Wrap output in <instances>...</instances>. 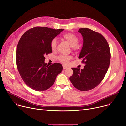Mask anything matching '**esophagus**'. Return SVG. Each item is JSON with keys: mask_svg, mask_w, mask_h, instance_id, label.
<instances>
[{"mask_svg": "<svg viewBox=\"0 0 126 126\" xmlns=\"http://www.w3.org/2000/svg\"><path fill=\"white\" fill-rule=\"evenodd\" d=\"M63 69H67V67L66 66H64V65H63Z\"/></svg>", "mask_w": 126, "mask_h": 126, "instance_id": "1", "label": "esophagus"}]
</instances>
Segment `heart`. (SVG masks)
Instances as JSON below:
<instances>
[{
	"label": "heart",
	"instance_id": "1",
	"mask_svg": "<svg viewBox=\"0 0 126 126\" xmlns=\"http://www.w3.org/2000/svg\"><path fill=\"white\" fill-rule=\"evenodd\" d=\"M63 38L66 40L70 45L72 47L73 49L76 50L78 48L77 45L79 42V38L75 35L72 33H66L63 35ZM57 47V41L56 38L53 39L50 42V47L52 50L54 51L56 50ZM71 59V57L66 55H60L58 57V60L64 65H67L69 61Z\"/></svg>",
	"mask_w": 126,
	"mask_h": 126
}]
</instances>
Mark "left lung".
Here are the masks:
<instances>
[{"label": "left lung", "instance_id": "8db88e82", "mask_svg": "<svg viewBox=\"0 0 126 126\" xmlns=\"http://www.w3.org/2000/svg\"><path fill=\"white\" fill-rule=\"evenodd\" d=\"M78 32L83 38V46L79 58L85 65L83 69L72 68L69 79L79 90L88 91L97 87L104 79L109 68L111 53L106 39L99 33L87 28Z\"/></svg>", "mask_w": 126, "mask_h": 126}]
</instances>
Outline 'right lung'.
Returning a JSON list of instances; mask_svg holds the SVG:
<instances>
[{"instance_id": "1", "label": "right lung", "mask_w": 126, "mask_h": 126, "mask_svg": "<svg viewBox=\"0 0 126 126\" xmlns=\"http://www.w3.org/2000/svg\"><path fill=\"white\" fill-rule=\"evenodd\" d=\"M63 30L35 27L26 31L17 44L18 70L24 83L35 91H45L51 87L63 69L60 63L49 66L44 62L45 56L52 53L51 41Z\"/></svg>"}]
</instances>
